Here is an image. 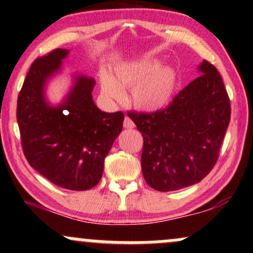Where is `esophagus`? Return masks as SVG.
<instances>
[{
	"label": "esophagus",
	"instance_id": "1",
	"mask_svg": "<svg viewBox=\"0 0 253 253\" xmlns=\"http://www.w3.org/2000/svg\"><path fill=\"white\" fill-rule=\"evenodd\" d=\"M123 126H124V127H126V129H133V127H135V123H133V121L131 120V118L126 116V118H124V122H123Z\"/></svg>",
	"mask_w": 253,
	"mask_h": 253
}]
</instances>
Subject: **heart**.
<instances>
[{
	"mask_svg": "<svg viewBox=\"0 0 253 253\" xmlns=\"http://www.w3.org/2000/svg\"><path fill=\"white\" fill-rule=\"evenodd\" d=\"M177 75L170 67H161L156 60H141L118 65L115 79L102 74V91L110 99L124 98V90L131 89V102L137 109L154 112L163 109L172 98Z\"/></svg>",
	"mask_w": 253,
	"mask_h": 253,
	"instance_id": "obj_1",
	"label": "heart"
}]
</instances>
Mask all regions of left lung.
I'll list each match as a JSON object with an SVG mask.
<instances>
[{
	"instance_id": "8db88e82",
	"label": "left lung",
	"mask_w": 253,
	"mask_h": 253,
	"mask_svg": "<svg viewBox=\"0 0 253 253\" xmlns=\"http://www.w3.org/2000/svg\"><path fill=\"white\" fill-rule=\"evenodd\" d=\"M201 76L152 114L127 112L143 136L142 172L157 191L199 183L212 170L230 123L231 107L220 74L208 61Z\"/></svg>"
}]
</instances>
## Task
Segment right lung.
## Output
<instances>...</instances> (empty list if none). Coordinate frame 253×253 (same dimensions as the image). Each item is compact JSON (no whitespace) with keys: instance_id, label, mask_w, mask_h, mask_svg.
<instances>
[{"instance_id":"1","label":"right lung","mask_w":253,"mask_h":253,"mask_svg":"<svg viewBox=\"0 0 253 253\" xmlns=\"http://www.w3.org/2000/svg\"><path fill=\"white\" fill-rule=\"evenodd\" d=\"M68 49H55L31 64L17 98V123L28 163L61 188L84 191L102 178L104 160L123 127V112L96 107V81L74 75L63 101H46L48 81L60 73Z\"/></svg>"}]
</instances>
